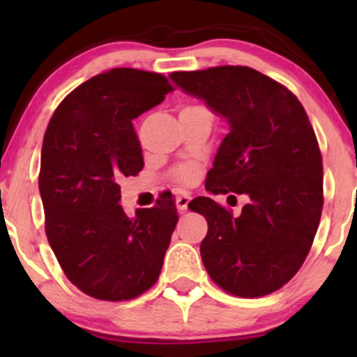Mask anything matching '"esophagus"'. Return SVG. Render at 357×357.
Segmentation results:
<instances>
[{
    "label": "esophagus",
    "instance_id": "obj_1",
    "mask_svg": "<svg viewBox=\"0 0 357 357\" xmlns=\"http://www.w3.org/2000/svg\"><path fill=\"white\" fill-rule=\"evenodd\" d=\"M190 200H192V197L188 195L186 192H179L178 197H176V207H178L179 212H185L186 208H188V204Z\"/></svg>",
    "mask_w": 357,
    "mask_h": 357
}]
</instances>
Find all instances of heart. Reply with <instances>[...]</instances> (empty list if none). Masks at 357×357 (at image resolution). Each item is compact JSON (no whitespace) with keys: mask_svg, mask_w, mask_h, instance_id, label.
<instances>
[{"mask_svg":"<svg viewBox=\"0 0 357 357\" xmlns=\"http://www.w3.org/2000/svg\"><path fill=\"white\" fill-rule=\"evenodd\" d=\"M181 178H183V179H188V178H190V176H188V174H186V172H183V174H181Z\"/></svg>","mask_w":357,"mask_h":357,"instance_id":"heart-1","label":"heart"}]
</instances>
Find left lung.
<instances>
[{"label":"left lung","mask_w":357,"mask_h":357,"mask_svg":"<svg viewBox=\"0 0 357 357\" xmlns=\"http://www.w3.org/2000/svg\"><path fill=\"white\" fill-rule=\"evenodd\" d=\"M171 79L228 122L205 190L248 197L238 218L208 197L190 202L207 219L200 255L208 276L238 297L282 289L307 257L323 207L321 152L304 107L250 67L174 72Z\"/></svg>","instance_id":"left-lung-1"}]
</instances>
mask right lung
<instances>
[{
  "label": "right lung",
  "instance_id": "right-lung-1",
  "mask_svg": "<svg viewBox=\"0 0 357 357\" xmlns=\"http://www.w3.org/2000/svg\"><path fill=\"white\" fill-rule=\"evenodd\" d=\"M171 91L162 74L112 68L77 86L45 132L39 193L46 236L67 278L100 301L138 297L160 275L178 222L171 192L129 218L119 183L143 169L132 119Z\"/></svg>",
  "mask_w": 357,
  "mask_h": 357
}]
</instances>
